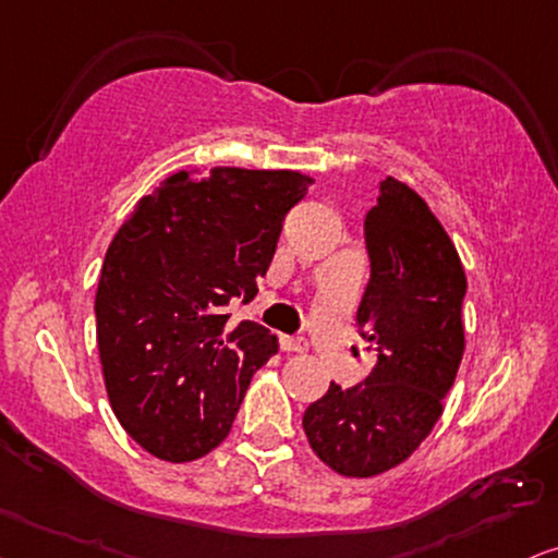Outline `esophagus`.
<instances>
[{"label": "esophagus", "instance_id": "34e87169", "mask_svg": "<svg viewBox=\"0 0 558 558\" xmlns=\"http://www.w3.org/2000/svg\"><path fill=\"white\" fill-rule=\"evenodd\" d=\"M280 350H286V352H306L308 350V342H306V337L280 335Z\"/></svg>", "mask_w": 558, "mask_h": 558}]
</instances>
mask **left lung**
Returning a JSON list of instances; mask_svg holds the SVG:
<instances>
[{"label": "left lung", "mask_w": 558, "mask_h": 558, "mask_svg": "<svg viewBox=\"0 0 558 558\" xmlns=\"http://www.w3.org/2000/svg\"><path fill=\"white\" fill-rule=\"evenodd\" d=\"M371 280L357 327L376 352L352 389L337 384L303 412L308 446L331 471L378 476L407 461L442 414L461 365L466 272L422 197L386 178L365 216Z\"/></svg>", "instance_id": "left-lung-1"}]
</instances>
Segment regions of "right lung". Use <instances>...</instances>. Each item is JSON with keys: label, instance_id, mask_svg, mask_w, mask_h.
Listing matches in <instances>:
<instances>
[{"label": "right lung", "instance_id": "obj_1", "mask_svg": "<svg viewBox=\"0 0 558 558\" xmlns=\"http://www.w3.org/2000/svg\"><path fill=\"white\" fill-rule=\"evenodd\" d=\"M169 174L118 229L97 286V348L112 412L169 463L227 440L255 371L278 352L257 322L229 329L272 263L286 214L312 178L214 167Z\"/></svg>", "mask_w": 558, "mask_h": 558}]
</instances>
